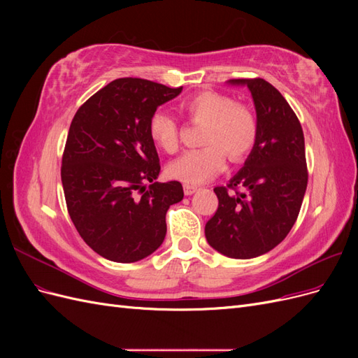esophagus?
<instances>
[{"mask_svg":"<svg viewBox=\"0 0 358 358\" xmlns=\"http://www.w3.org/2000/svg\"><path fill=\"white\" fill-rule=\"evenodd\" d=\"M197 191L196 185H191V183H183V192H185V196H191Z\"/></svg>","mask_w":358,"mask_h":358,"instance_id":"esophagus-1","label":"esophagus"}]
</instances>
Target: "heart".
I'll return each mask as SVG.
<instances>
[{"label": "heart", "mask_w": 358, "mask_h": 358, "mask_svg": "<svg viewBox=\"0 0 358 358\" xmlns=\"http://www.w3.org/2000/svg\"><path fill=\"white\" fill-rule=\"evenodd\" d=\"M179 110L191 122L206 124L200 138L204 146L188 150L167 167L169 175L180 182L197 185L209 180L225 167V155L231 162H242L257 145L258 119L254 110L231 95L203 91L183 100ZM148 131L157 148L167 154L176 152L180 129L169 113L154 112Z\"/></svg>", "instance_id": "1"}]
</instances>
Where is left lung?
<instances>
[{"mask_svg":"<svg viewBox=\"0 0 358 358\" xmlns=\"http://www.w3.org/2000/svg\"><path fill=\"white\" fill-rule=\"evenodd\" d=\"M252 94L258 140L245 166L213 188L218 209L206 222L209 245L230 258H254L282 242L294 225L308 187L305 137L299 117L264 79H231Z\"/></svg>","mask_w":358,"mask_h":358,"instance_id":"8db88e82","label":"left lung"}]
</instances>
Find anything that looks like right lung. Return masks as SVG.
<instances>
[{
	"mask_svg": "<svg viewBox=\"0 0 358 358\" xmlns=\"http://www.w3.org/2000/svg\"><path fill=\"white\" fill-rule=\"evenodd\" d=\"M180 91L116 79L73 117L61 166L67 210L85 243L110 262L134 263L157 251L169 208L183 199L180 182H155L161 166L148 131L157 107Z\"/></svg>",
	"mask_w": 358,
	"mask_h": 358,
	"instance_id": "1",
	"label": "right lung"
}]
</instances>
